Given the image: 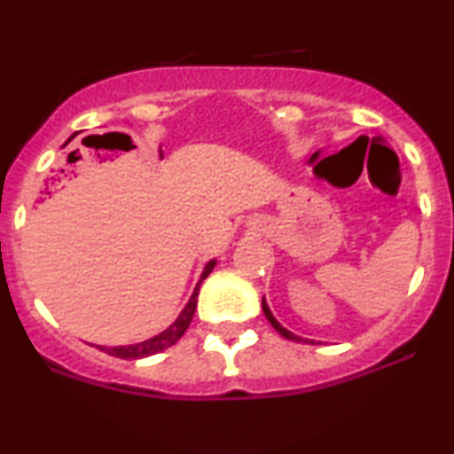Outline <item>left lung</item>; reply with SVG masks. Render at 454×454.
<instances>
[{
    "mask_svg": "<svg viewBox=\"0 0 454 454\" xmlns=\"http://www.w3.org/2000/svg\"><path fill=\"white\" fill-rule=\"evenodd\" d=\"M262 311H264V316H267V320L270 322V325H273V328H275V331H278V333H279V335H281V337H286V340H290V341H301V337H296V335H293V333H290V331H286V328H284V326H281L278 320H275V317H273V314H270L269 305H267V303H264V299H262ZM303 341H305V340H303ZM311 343H314V341H311Z\"/></svg>",
    "mask_w": 454,
    "mask_h": 454,
    "instance_id": "1",
    "label": "left lung"
}]
</instances>
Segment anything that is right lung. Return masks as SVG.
Wrapping results in <instances>:
<instances>
[{
	"mask_svg": "<svg viewBox=\"0 0 454 454\" xmlns=\"http://www.w3.org/2000/svg\"><path fill=\"white\" fill-rule=\"evenodd\" d=\"M213 267H215V260H211V262L205 267V270H202V278H200V281H198L190 303L185 305V309L181 311L179 317H176V320L168 328H166V331H161L160 335L151 337V340H147V341L134 343V346H114V348L100 346V350L111 354V356H117V358H145V356H151V354H158L161 350H166V348H170L173 343L179 341L181 337H184V333L187 331V326H190L192 317H194L196 303H198V288H200L202 279L211 273Z\"/></svg>",
	"mask_w": 454,
	"mask_h": 454,
	"instance_id": "right-lung-1",
	"label": "right lung"
}]
</instances>
